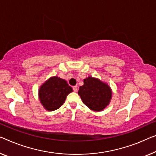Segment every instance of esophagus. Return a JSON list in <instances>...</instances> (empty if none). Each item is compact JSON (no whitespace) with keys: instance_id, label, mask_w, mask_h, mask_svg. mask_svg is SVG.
I'll return each instance as SVG.
<instances>
[{"instance_id":"34e87169","label":"esophagus","mask_w":156,"mask_h":156,"mask_svg":"<svg viewBox=\"0 0 156 156\" xmlns=\"http://www.w3.org/2000/svg\"><path fill=\"white\" fill-rule=\"evenodd\" d=\"M73 90L75 92H78V88H77V87H76V86H74V87H73Z\"/></svg>"}]
</instances>
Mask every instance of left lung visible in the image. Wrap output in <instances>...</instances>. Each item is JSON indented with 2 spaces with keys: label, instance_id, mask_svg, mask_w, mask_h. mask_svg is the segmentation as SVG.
Here are the masks:
<instances>
[{
  "label": "left lung",
  "instance_id": "8db88e82",
  "mask_svg": "<svg viewBox=\"0 0 156 156\" xmlns=\"http://www.w3.org/2000/svg\"><path fill=\"white\" fill-rule=\"evenodd\" d=\"M83 82L84 84L80 86L78 92L83 103L92 111L104 110L109 104L112 97L111 87L92 76L84 79Z\"/></svg>",
  "mask_w": 156,
  "mask_h": 156
}]
</instances>
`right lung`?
<instances>
[{"label": "right lung", "mask_w": 156, "mask_h": 156, "mask_svg": "<svg viewBox=\"0 0 156 156\" xmlns=\"http://www.w3.org/2000/svg\"><path fill=\"white\" fill-rule=\"evenodd\" d=\"M73 92L72 87L64 79L57 76L49 78L41 86L39 99L46 110H57L64 103L69 93Z\"/></svg>", "instance_id": "right-lung-1"}]
</instances>
